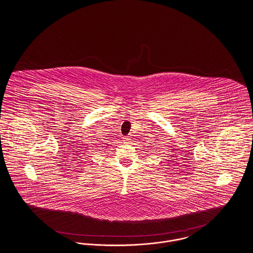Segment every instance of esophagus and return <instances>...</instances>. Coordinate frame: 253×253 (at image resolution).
I'll return each mask as SVG.
<instances>
[{
  "label": "esophagus",
  "mask_w": 253,
  "mask_h": 253,
  "mask_svg": "<svg viewBox=\"0 0 253 253\" xmlns=\"http://www.w3.org/2000/svg\"><path fill=\"white\" fill-rule=\"evenodd\" d=\"M124 141H125V143H129L130 142V138L125 137L124 138Z\"/></svg>",
  "instance_id": "obj_1"
}]
</instances>
